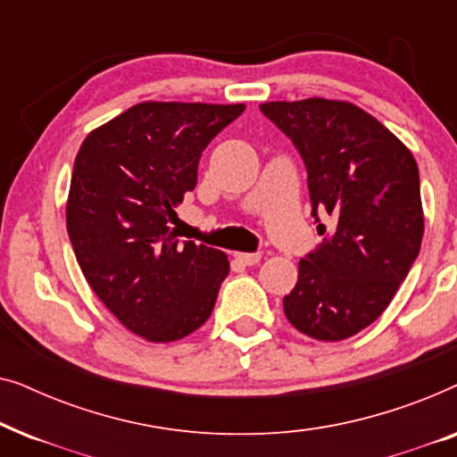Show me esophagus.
<instances>
[{
  "instance_id": "obj_1",
  "label": "esophagus",
  "mask_w": 457,
  "mask_h": 457,
  "mask_svg": "<svg viewBox=\"0 0 457 457\" xmlns=\"http://www.w3.org/2000/svg\"><path fill=\"white\" fill-rule=\"evenodd\" d=\"M235 260L241 262V264H245V266H253V264H258V262L262 260V253L239 252V253H235Z\"/></svg>"
}]
</instances>
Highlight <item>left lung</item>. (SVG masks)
Returning a JSON list of instances; mask_svg holds the SVG:
<instances>
[{
    "instance_id": "obj_1",
    "label": "left lung",
    "mask_w": 457,
    "mask_h": 457,
    "mask_svg": "<svg viewBox=\"0 0 457 457\" xmlns=\"http://www.w3.org/2000/svg\"><path fill=\"white\" fill-rule=\"evenodd\" d=\"M260 110L295 143L308 170L312 216L327 239L299 260L285 316L316 341L370 327L414 264L424 235L414 155L385 124L341 99L266 102ZM329 216L327 231L317 212Z\"/></svg>"
}]
</instances>
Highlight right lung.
<instances>
[{"label": "right lung", "instance_id": "1", "mask_svg": "<svg viewBox=\"0 0 457 457\" xmlns=\"http://www.w3.org/2000/svg\"><path fill=\"white\" fill-rule=\"evenodd\" d=\"M243 110L143 102L79 149L66 204L74 255L105 308L145 341L183 339L214 310L227 253L180 241L168 222L195 189L202 152Z\"/></svg>", "mask_w": 457, "mask_h": 457}]
</instances>
